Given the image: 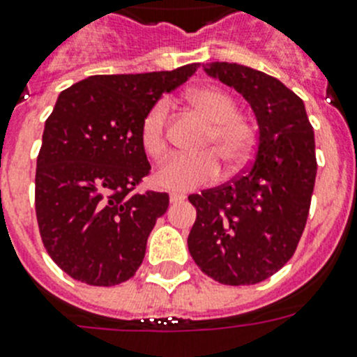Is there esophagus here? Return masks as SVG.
<instances>
[{"label": "esophagus", "mask_w": 357, "mask_h": 357, "mask_svg": "<svg viewBox=\"0 0 357 357\" xmlns=\"http://www.w3.org/2000/svg\"><path fill=\"white\" fill-rule=\"evenodd\" d=\"M184 200H185L184 195H176V193L169 195V202H172V204H181V202H184Z\"/></svg>", "instance_id": "1"}]
</instances>
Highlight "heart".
Returning <instances> with one entry per match:
<instances>
[{"label": "heart", "mask_w": 357, "mask_h": 357, "mask_svg": "<svg viewBox=\"0 0 357 357\" xmlns=\"http://www.w3.org/2000/svg\"><path fill=\"white\" fill-rule=\"evenodd\" d=\"M191 109L211 123L198 155H178L164 164L157 172L155 182L162 189L184 193L200 185L216 182L222 176V160L238 168L247 159L254 144V132L241 116H238V105L234 98L216 87H202L185 96ZM166 121H168V103L160 100L153 103L144 114L139 127V141L146 155L160 160L168 151L166 139Z\"/></svg>", "instance_id": "obj_1"}]
</instances>
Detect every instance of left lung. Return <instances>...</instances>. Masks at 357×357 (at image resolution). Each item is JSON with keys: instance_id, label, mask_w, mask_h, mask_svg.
<instances>
[{"instance_id": "1", "label": "left lung", "mask_w": 357, "mask_h": 357, "mask_svg": "<svg viewBox=\"0 0 357 357\" xmlns=\"http://www.w3.org/2000/svg\"><path fill=\"white\" fill-rule=\"evenodd\" d=\"M204 71L243 94L259 134L241 175L189 195L197 207L189 254L222 284H257L291 259L304 232L317 178L314 132L304 102L277 78L229 62Z\"/></svg>"}]
</instances>
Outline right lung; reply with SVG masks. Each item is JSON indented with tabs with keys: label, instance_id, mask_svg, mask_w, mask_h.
<instances>
[{
	"label": "right lung",
	"instance_id": "1",
	"mask_svg": "<svg viewBox=\"0 0 357 357\" xmlns=\"http://www.w3.org/2000/svg\"><path fill=\"white\" fill-rule=\"evenodd\" d=\"M197 68L94 75L59 94L37 157L36 214L44 248L75 280L121 284L143 263L169 197L134 191L150 173L141 121Z\"/></svg>",
	"mask_w": 357,
	"mask_h": 357
}]
</instances>
